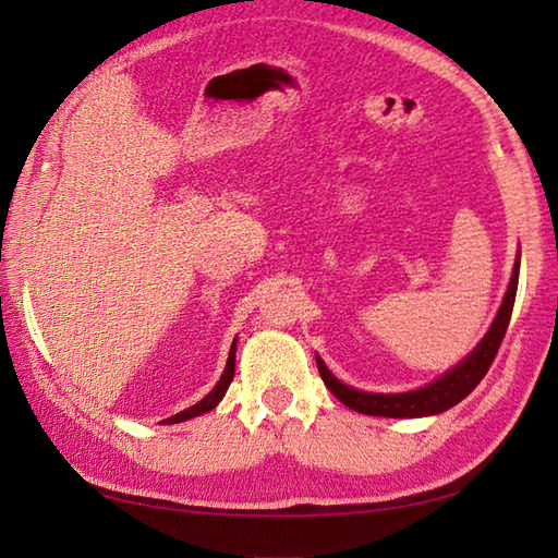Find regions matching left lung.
Here are the masks:
<instances>
[{"label": "left lung", "instance_id": "left-lung-1", "mask_svg": "<svg viewBox=\"0 0 558 558\" xmlns=\"http://www.w3.org/2000/svg\"><path fill=\"white\" fill-rule=\"evenodd\" d=\"M518 272H520V252L515 256L513 276L508 282V290L504 294V302L496 312L494 322L487 333L477 342V348L472 350L465 360H460L456 366H450L446 374H441L436 381L426 384L422 388L405 390V393H372V390H360L348 384H342L340 378L328 369L326 362L316 354L318 374H322L326 388L333 393L342 405H348L354 412L374 414V417H429V414H441L448 408L458 405V402L470 396L475 386L482 381L484 374L489 372V366L499 352L501 340L506 336L508 322H511L515 292H518Z\"/></svg>", "mask_w": 558, "mask_h": 558}]
</instances>
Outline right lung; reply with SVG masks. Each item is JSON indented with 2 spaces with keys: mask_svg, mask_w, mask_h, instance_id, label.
<instances>
[{
  "mask_svg": "<svg viewBox=\"0 0 558 558\" xmlns=\"http://www.w3.org/2000/svg\"><path fill=\"white\" fill-rule=\"evenodd\" d=\"M234 352H236V338L232 340V348H230V354H228V364H225V372H222V376H220V381L216 384V388H213L206 398H201V400L196 402V405L172 414V417L165 420V424H177V422L194 420V417H198V414H206V412H210L213 408L218 405V402L222 400V396L228 393L230 384H232V376H234Z\"/></svg>",
  "mask_w": 558,
  "mask_h": 558,
  "instance_id": "right-lung-1",
  "label": "right lung"
}]
</instances>
